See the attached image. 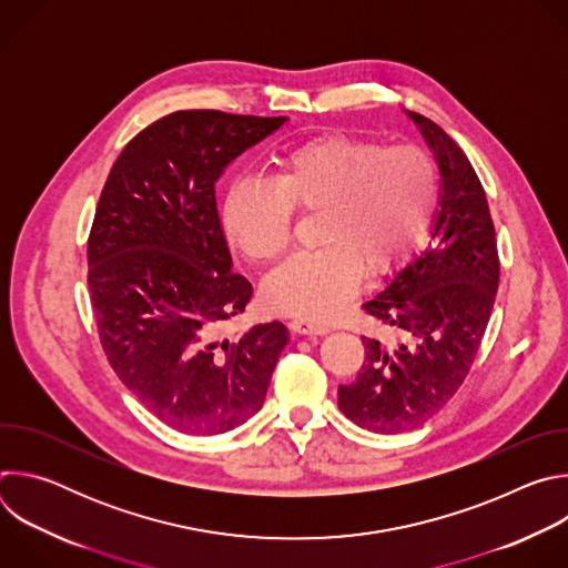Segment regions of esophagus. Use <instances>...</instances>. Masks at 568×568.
Instances as JSON below:
<instances>
[{"mask_svg":"<svg viewBox=\"0 0 568 568\" xmlns=\"http://www.w3.org/2000/svg\"><path fill=\"white\" fill-rule=\"evenodd\" d=\"M290 328L296 335H326L328 333V326H323V323L312 321V318H294V321H290Z\"/></svg>","mask_w":568,"mask_h":568,"instance_id":"34e87169","label":"esophagus"}]
</instances>
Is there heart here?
<instances>
[{
	"mask_svg": "<svg viewBox=\"0 0 568 568\" xmlns=\"http://www.w3.org/2000/svg\"><path fill=\"white\" fill-rule=\"evenodd\" d=\"M436 197L438 166L427 148L323 134L281 156L272 186L231 184L222 224L252 261L272 263L290 245L294 211L316 213L321 247L283 263L263 298L283 314L328 318L359 290L366 267L386 272L414 250Z\"/></svg>",
	"mask_w": 568,
	"mask_h": 568,
	"instance_id": "b5f03b06",
	"label": "heart"
}]
</instances>
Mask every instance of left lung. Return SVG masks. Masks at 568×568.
<instances>
[{
  "mask_svg": "<svg viewBox=\"0 0 568 568\" xmlns=\"http://www.w3.org/2000/svg\"><path fill=\"white\" fill-rule=\"evenodd\" d=\"M434 150L443 186L429 247L362 307L402 342L362 337L366 359L337 404L357 427L409 432L436 416L467 377L499 287V252L485 191L458 143L409 112Z\"/></svg>",
  "mask_w": 568,
  "mask_h": 568,
  "instance_id": "obj_1",
  "label": "left lung"
}]
</instances>
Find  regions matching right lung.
<instances>
[{"label":"right lung","instance_id":"add662e5","mask_svg":"<svg viewBox=\"0 0 568 568\" xmlns=\"http://www.w3.org/2000/svg\"><path fill=\"white\" fill-rule=\"evenodd\" d=\"M283 123L217 110L159 119L121 150L94 213L88 285L101 346L143 407L182 434H224L258 414L287 346L281 321L231 342L213 333L254 292L231 272L215 182Z\"/></svg>","mask_w":568,"mask_h":568}]
</instances>
